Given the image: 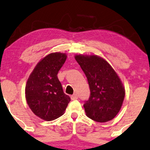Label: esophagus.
<instances>
[{"label": "esophagus", "mask_w": 150, "mask_h": 150, "mask_svg": "<svg viewBox=\"0 0 150 150\" xmlns=\"http://www.w3.org/2000/svg\"><path fill=\"white\" fill-rule=\"evenodd\" d=\"M77 99H78V96H77V94H73V95L71 96L72 100H76Z\"/></svg>", "instance_id": "obj_1"}]
</instances>
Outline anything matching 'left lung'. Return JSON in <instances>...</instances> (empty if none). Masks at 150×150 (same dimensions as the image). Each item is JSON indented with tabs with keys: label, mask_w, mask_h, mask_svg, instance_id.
Here are the masks:
<instances>
[{
	"label": "left lung",
	"mask_w": 150,
	"mask_h": 150,
	"mask_svg": "<svg viewBox=\"0 0 150 150\" xmlns=\"http://www.w3.org/2000/svg\"><path fill=\"white\" fill-rule=\"evenodd\" d=\"M75 58L87 77L91 91L83 104L86 115L97 122L115 118L122 106L125 88L118 75L106 60L97 55H76Z\"/></svg>",
	"instance_id": "left-lung-1"
}]
</instances>
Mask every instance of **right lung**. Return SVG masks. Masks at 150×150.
Instances as JSON below:
<instances>
[{
    "label": "right lung",
    "instance_id": "1",
    "mask_svg": "<svg viewBox=\"0 0 150 150\" xmlns=\"http://www.w3.org/2000/svg\"><path fill=\"white\" fill-rule=\"evenodd\" d=\"M67 57L66 53L59 52L47 55L37 64L27 81V104L35 115L45 121L61 117L71 101L57 78Z\"/></svg>",
    "mask_w": 150,
    "mask_h": 150
}]
</instances>
